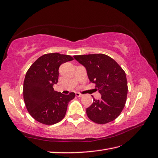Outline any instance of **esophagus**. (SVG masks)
Wrapping results in <instances>:
<instances>
[{
    "label": "esophagus",
    "mask_w": 158,
    "mask_h": 158,
    "mask_svg": "<svg viewBox=\"0 0 158 158\" xmlns=\"http://www.w3.org/2000/svg\"><path fill=\"white\" fill-rule=\"evenodd\" d=\"M75 95H76V96H77V97H79V98H80V97H82V96H83V94H80V93H76V94H75Z\"/></svg>",
    "instance_id": "34e87169"
}]
</instances>
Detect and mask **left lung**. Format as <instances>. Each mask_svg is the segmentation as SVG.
I'll return each mask as SVG.
<instances>
[{"instance_id": "1", "label": "left lung", "mask_w": 158, "mask_h": 158, "mask_svg": "<svg viewBox=\"0 0 158 158\" xmlns=\"http://www.w3.org/2000/svg\"><path fill=\"white\" fill-rule=\"evenodd\" d=\"M74 58L85 67L89 81L96 84L102 95L100 100L94 98L93 104L87 108L88 118L100 124L115 120L127 101L125 72L114 60L104 54L76 55Z\"/></svg>"}]
</instances>
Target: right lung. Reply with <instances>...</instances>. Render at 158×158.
<instances>
[{"label":"right lung","instance_id":"add662e5","mask_svg":"<svg viewBox=\"0 0 158 158\" xmlns=\"http://www.w3.org/2000/svg\"><path fill=\"white\" fill-rule=\"evenodd\" d=\"M73 60L69 55L46 54L38 58L27 71L23 99L29 114L38 122L50 125L64 117L69 102L75 97V94L57 92L53 85L58 83L60 66Z\"/></svg>","mask_w":158,"mask_h":158}]
</instances>
